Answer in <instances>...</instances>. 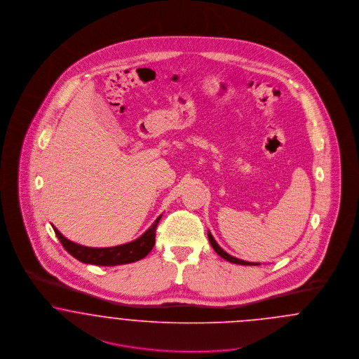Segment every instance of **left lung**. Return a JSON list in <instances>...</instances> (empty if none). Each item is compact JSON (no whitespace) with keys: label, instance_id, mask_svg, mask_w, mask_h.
Wrapping results in <instances>:
<instances>
[{"label":"left lung","instance_id":"8db88e82","mask_svg":"<svg viewBox=\"0 0 359 359\" xmlns=\"http://www.w3.org/2000/svg\"><path fill=\"white\" fill-rule=\"evenodd\" d=\"M207 236H208V241H210V243H211V246H212V249L219 255V256L224 258L226 261H229V262H233V264H238V265H259V264H255V262H248V261H243V259H238V258H236V257L230 256L229 253H226L224 250H223L222 248L217 243V241L214 239V237L211 236V233L208 231L207 233Z\"/></svg>","mask_w":359,"mask_h":359}]
</instances>
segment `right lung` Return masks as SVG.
Returning <instances> with one entry per match:
<instances>
[{"instance_id":"add662e5","label":"right lung","mask_w":359,"mask_h":359,"mask_svg":"<svg viewBox=\"0 0 359 359\" xmlns=\"http://www.w3.org/2000/svg\"><path fill=\"white\" fill-rule=\"evenodd\" d=\"M161 215L154 221V224L138 238L123 243L120 246L113 248H87L78 245L72 241L63 237L60 231L53 227L56 237L62 242L63 248L69 252V255L79 259L81 262L91 264V265H101V266H114L122 264L136 262L138 259L144 258L154 249V237H156V227L160 221Z\"/></svg>"}]
</instances>
